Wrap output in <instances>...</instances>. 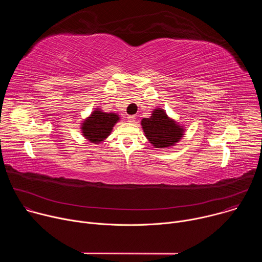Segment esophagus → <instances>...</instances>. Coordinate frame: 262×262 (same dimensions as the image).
<instances>
[{
	"mask_svg": "<svg viewBox=\"0 0 262 262\" xmlns=\"http://www.w3.org/2000/svg\"><path fill=\"white\" fill-rule=\"evenodd\" d=\"M127 121L130 122V123H134L136 121V117L134 115H130V116L127 117Z\"/></svg>",
	"mask_w": 262,
	"mask_h": 262,
	"instance_id": "1",
	"label": "esophagus"
}]
</instances>
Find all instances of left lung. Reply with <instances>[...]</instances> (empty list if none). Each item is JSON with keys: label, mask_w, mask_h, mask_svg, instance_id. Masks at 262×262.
Masks as SVG:
<instances>
[{"label": "left lung", "mask_w": 262, "mask_h": 262, "mask_svg": "<svg viewBox=\"0 0 262 262\" xmlns=\"http://www.w3.org/2000/svg\"><path fill=\"white\" fill-rule=\"evenodd\" d=\"M141 125L146 139L156 148L174 146L182 139L185 132L183 125L169 117L161 107L155 108L149 118H143Z\"/></svg>", "instance_id": "left-lung-1"}]
</instances>
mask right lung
<instances>
[{
    "instance_id": "add662e5",
    "label": "right lung",
    "mask_w": 262,
    "mask_h": 262,
    "mask_svg": "<svg viewBox=\"0 0 262 262\" xmlns=\"http://www.w3.org/2000/svg\"><path fill=\"white\" fill-rule=\"evenodd\" d=\"M120 120V117L114 112H103L96 107L92 113L81 123V133L83 137L94 144L103 142L113 130L114 125Z\"/></svg>"
}]
</instances>
